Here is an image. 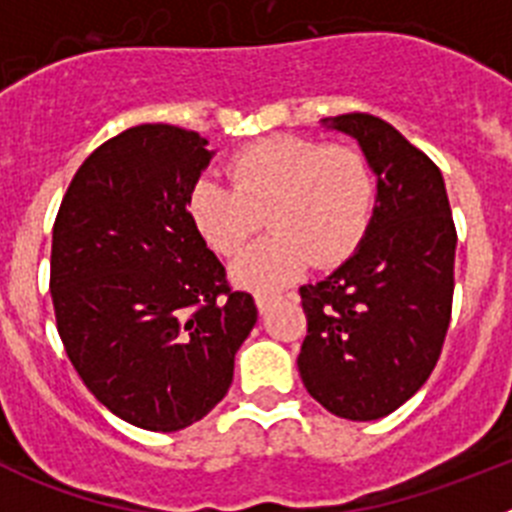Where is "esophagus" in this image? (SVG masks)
I'll use <instances>...</instances> for the list:
<instances>
[{
  "instance_id": "1",
  "label": "esophagus",
  "mask_w": 512,
  "mask_h": 512,
  "mask_svg": "<svg viewBox=\"0 0 512 512\" xmlns=\"http://www.w3.org/2000/svg\"><path fill=\"white\" fill-rule=\"evenodd\" d=\"M271 302H274V295H266V292H264V295H256V307H259L261 315H264V312L269 310Z\"/></svg>"
}]
</instances>
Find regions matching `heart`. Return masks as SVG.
Returning a JSON list of instances; mask_svg holds the SVG:
<instances>
[{
  "mask_svg": "<svg viewBox=\"0 0 512 512\" xmlns=\"http://www.w3.org/2000/svg\"><path fill=\"white\" fill-rule=\"evenodd\" d=\"M230 187L200 176L189 187L192 228L217 256H235L261 225L274 233L233 264L243 287L271 289L315 266H338L364 241L374 174L351 146L279 135L248 143L228 161Z\"/></svg>",
  "mask_w": 512,
  "mask_h": 512,
  "instance_id": "heart-1",
  "label": "heart"
}]
</instances>
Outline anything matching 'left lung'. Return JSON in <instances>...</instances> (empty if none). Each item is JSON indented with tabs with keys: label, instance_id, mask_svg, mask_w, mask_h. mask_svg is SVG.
<instances>
[{
	"label": "left lung",
	"instance_id": "1",
	"mask_svg": "<svg viewBox=\"0 0 512 512\" xmlns=\"http://www.w3.org/2000/svg\"><path fill=\"white\" fill-rule=\"evenodd\" d=\"M323 125L359 143L377 197L359 248L300 289L307 336L297 369L328 413L379 420L423 387L441 354L456 228L438 166L390 122L351 112Z\"/></svg>",
	"mask_w": 512,
	"mask_h": 512
}]
</instances>
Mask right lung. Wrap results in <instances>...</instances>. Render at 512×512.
Listing matches in <instances>:
<instances>
[{"label": "right lung", "mask_w": 512, "mask_h": 512, "mask_svg": "<svg viewBox=\"0 0 512 512\" xmlns=\"http://www.w3.org/2000/svg\"><path fill=\"white\" fill-rule=\"evenodd\" d=\"M212 156L194 130L128 128L81 164L53 225L58 336L89 392L143 431L205 418L259 318L189 220Z\"/></svg>", "instance_id": "right-lung-1"}]
</instances>
